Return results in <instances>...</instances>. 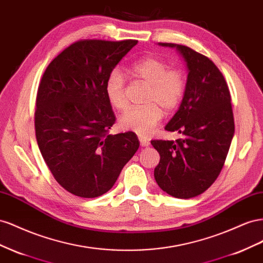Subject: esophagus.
Instances as JSON below:
<instances>
[{
	"instance_id": "obj_1",
	"label": "esophagus",
	"mask_w": 263,
	"mask_h": 263,
	"mask_svg": "<svg viewBox=\"0 0 263 263\" xmlns=\"http://www.w3.org/2000/svg\"><path fill=\"white\" fill-rule=\"evenodd\" d=\"M139 140H140V144H141V146H148V144H149V142H148V140H146V139H144V138H139Z\"/></svg>"
}]
</instances>
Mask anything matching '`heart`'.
I'll return each mask as SVG.
<instances>
[{
  "label": "heart",
  "instance_id": "b5f03b06",
  "mask_svg": "<svg viewBox=\"0 0 263 263\" xmlns=\"http://www.w3.org/2000/svg\"><path fill=\"white\" fill-rule=\"evenodd\" d=\"M131 72L148 87L145 106L125 111L119 119V125L124 131L146 137L152 132L164 114H171L181 104L185 90L186 77L178 68H170L164 59L146 56L134 63ZM104 93L112 108L122 111L126 108L125 81L121 70L112 69L104 81Z\"/></svg>",
  "mask_w": 263,
  "mask_h": 263
}]
</instances>
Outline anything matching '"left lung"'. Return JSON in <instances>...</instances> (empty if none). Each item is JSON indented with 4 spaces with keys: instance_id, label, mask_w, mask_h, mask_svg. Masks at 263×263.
Here are the masks:
<instances>
[{
    "instance_id": "obj_1",
    "label": "left lung",
    "mask_w": 263,
    "mask_h": 263,
    "mask_svg": "<svg viewBox=\"0 0 263 263\" xmlns=\"http://www.w3.org/2000/svg\"><path fill=\"white\" fill-rule=\"evenodd\" d=\"M159 45L177 50L187 80L181 106L165 126L183 138L151 141L160 154L154 177L162 191L187 199L209 189L223 166L235 134L230 92L211 59L183 45Z\"/></svg>"
}]
</instances>
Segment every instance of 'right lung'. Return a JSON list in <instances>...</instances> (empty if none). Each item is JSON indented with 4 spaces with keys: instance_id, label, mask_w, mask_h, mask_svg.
Masks as SVG:
<instances>
[{
    "instance_id": "1",
    "label": "right lung",
    "mask_w": 263,
    "mask_h": 263,
    "mask_svg": "<svg viewBox=\"0 0 263 263\" xmlns=\"http://www.w3.org/2000/svg\"><path fill=\"white\" fill-rule=\"evenodd\" d=\"M137 44L79 41L43 74L35 110L37 143L58 184L78 197L110 191L140 146L133 132L108 133L116 116L104 93L109 72Z\"/></svg>"
}]
</instances>
